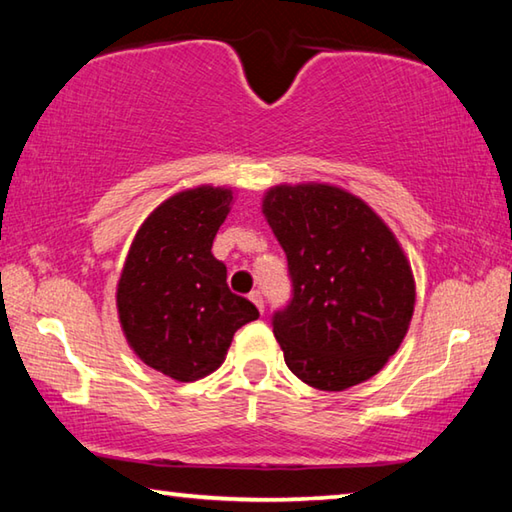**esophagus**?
I'll return each mask as SVG.
<instances>
[{
    "mask_svg": "<svg viewBox=\"0 0 512 512\" xmlns=\"http://www.w3.org/2000/svg\"><path fill=\"white\" fill-rule=\"evenodd\" d=\"M248 298H250V302H253V305H255L259 311H264V298H262V293L253 291Z\"/></svg>",
    "mask_w": 512,
    "mask_h": 512,
    "instance_id": "34e87169",
    "label": "esophagus"
}]
</instances>
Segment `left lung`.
<instances>
[{"label":"left lung","mask_w":512,"mask_h":512,"mask_svg":"<svg viewBox=\"0 0 512 512\" xmlns=\"http://www.w3.org/2000/svg\"><path fill=\"white\" fill-rule=\"evenodd\" d=\"M262 214L293 282L289 307L273 316L289 370L329 393L375 377L400 350L415 307V277L393 230L329 183L268 187Z\"/></svg>","instance_id":"left-lung-1"}]
</instances>
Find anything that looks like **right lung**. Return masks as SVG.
I'll list each match as a JSON object with an SVG mask.
<instances>
[{
  "mask_svg": "<svg viewBox=\"0 0 512 512\" xmlns=\"http://www.w3.org/2000/svg\"><path fill=\"white\" fill-rule=\"evenodd\" d=\"M235 203V189H180L146 216L117 282L126 343L146 366L176 381L210 375L241 325L259 318L253 302L225 282L212 241Z\"/></svg>",
  "mask_w": 512,
  "mask_h": 512,
  "instance_id": "obj_1",
  "label": "right lung"
}]
</instances>
